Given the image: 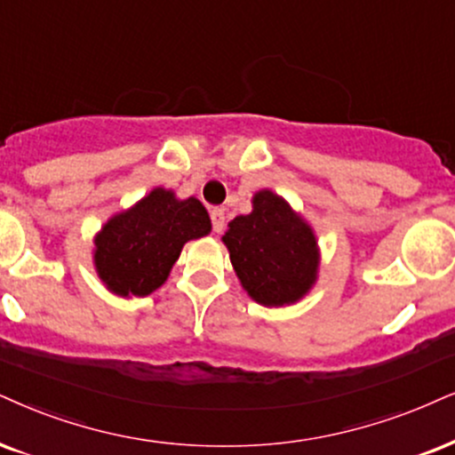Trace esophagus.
Listing matches in <instances>:
<instances>
[{"instance_id":"34e87169","label":"esophagus","mask_w":455,"mask_h":455,"mask_svg":"<svg viewBox=\"0 0 455 455\" xmlns=\"http://www.w3.org/2000/svg\"><path fill=\"white\" fill-rule=\"evenodd\" d=\"M211 223H212V232L215 234L223 232V228H226V212H223V209L211 211Z\"/></svg>"}]
</instances>
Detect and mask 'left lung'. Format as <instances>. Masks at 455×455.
Wrapping results in <instances>:
<instances>
[{"mask_svg":"<svg viewBox=\"0 0 455 455\" xmlns=\"http://www.w3.org/2000/svg\"><path fill=\"white\" fill-rule=\"evenodd\" d=\"M223 243L243 287L263 306L293 304L316 280V238L276 194H257L253 212L234 219Z\"/></svg>","mask_w":455,"mask_h":455,"instance_id":"8db88e82","label":"left lung"}]
</instances>
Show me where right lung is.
I'll list each match as a JSON object with an SVG mask.
<instances>
[{
	"mask_svg": "<svg viewBox=\"0 0 455 455\" xmlns=\"http://www.w3.org/2000/svg\"><path fill=\"white\" fill-rule=\"evenodd\" d=\"M209 232L211 219L200 200H177L158 188L100 229L94 240L97 272L116 295H149L164 283L183 244Z\"/></svg>",
	"mask_w": 455,
	"mask_h": 455,
	"instance_id": "add662e5",
	"label": "right lung"
}]
</instances>
